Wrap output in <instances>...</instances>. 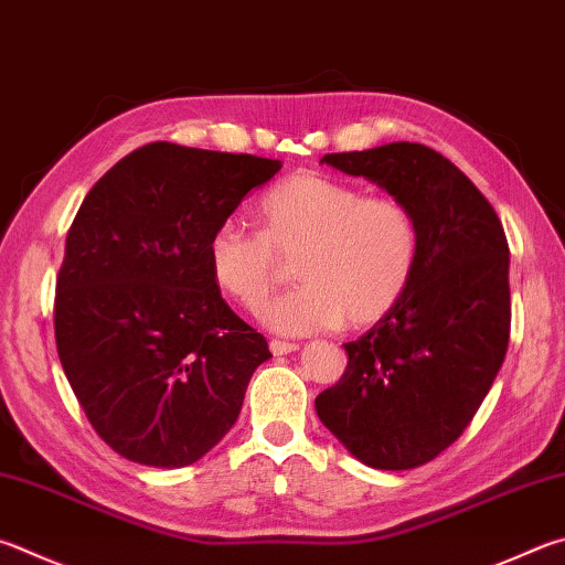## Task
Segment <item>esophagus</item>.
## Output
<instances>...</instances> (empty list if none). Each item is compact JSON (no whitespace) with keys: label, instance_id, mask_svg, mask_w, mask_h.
<instances>
[{"label":"esophagus","instance_id":"1","mask_svg":"<svg viewBox=\"0 0 565 565\" xmlns=\"http://www.w3.org/2000/svg\"><path fill=\"white\" fill-rule=\"evenodd\" d=\"M269 351L274 353V355H286V353H294V351H299V345L296 343H286V341H274L269 343Z\"/></svg>","mask_w":565,"mask_h":565}]
</instances>
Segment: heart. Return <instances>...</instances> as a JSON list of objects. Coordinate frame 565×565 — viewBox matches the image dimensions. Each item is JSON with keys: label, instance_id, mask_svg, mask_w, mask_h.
Returning a JSON list of instances; mask_svg holds the SVG:
<instances>
[{"label": "heart", "instance_id": "b5f03b06", "mask_svg": "<svg viewBox=\"0 0 565 565\" xmlns=\"http://www.w3.org/2000/svg\"><path fill=\"white\" fill-rule=\"evenodd\" d=\"M259 232L222 222L207 242L212 281L249 313L276 291L284 262L301 281L264 313L284 335H309L348 321L365 328L395 309L417 269L419 232L403 202L363 198L353 184L296 172L256 202Z\"/></svg>", "mask_w": 565, "mask_h": 565}]
</instances>
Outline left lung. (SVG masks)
Returning a JSON list of instances; mask_svg holds the SVG:
<instances>
[{
    "label": "left lung",
    "instance_id": "left-lung-1",
    "mask_svg": "<svg viewBox=\"0 0 565 565\" xmlns=\"http://www.w3.org/2000/svg\"><path fill=\"white\" fill-rule=\"evenodd\" d=\"M321 162L377 182L413 212L419 254L399 303L316 397L318 419L363 465L415 469L465 433L504 363L509 244L494 207L437 150L390 142Z\"/></svg>",
    "mask_w": 565,
    "mask_h": 565
}]
</instances>
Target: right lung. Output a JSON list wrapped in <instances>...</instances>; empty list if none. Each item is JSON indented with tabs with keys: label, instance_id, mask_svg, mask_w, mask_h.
I'll use <instances>...</instances> for the list:
<instances>
[{
	"label": "right lung",
	"instance_id": "add662e5",
	"mask_svg": "<svg viewBox=\"0 0 565 565\" xmlns=\"http://www.w3.org/2000/svg\"><path fill=\"white\" fill-rule=\"evenodd\" d=\"M279 160L150 142L100 178L66 234L56 351L98 437L175 469L237 423L266 338L212 281L207 242Z\"/></svg>",
	"mask_w": 565,
	"mask_h": 565
}]
</instances>
